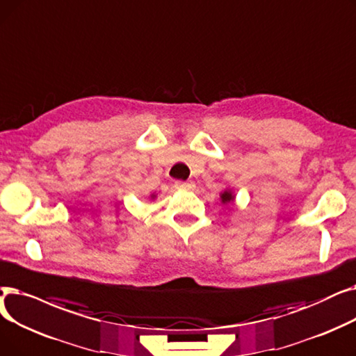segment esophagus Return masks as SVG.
I'll return each mask as SVG.
<instances>
[{
  "instance_id": "1",
  "label": "esophagus",
  "mask_w": 356,
  "mask_h": 356,
  "mask_svg": "<svg viewBox=\"0 0 356 356\" xmlns=\"http://www.w3.org/2000/svg\"><path fill=\"white\" fill-rule=\"evenodd\" d=\"M175 188L191 190V188H194V182L193 181H175Z\"/></svg>"
}]
</instances>
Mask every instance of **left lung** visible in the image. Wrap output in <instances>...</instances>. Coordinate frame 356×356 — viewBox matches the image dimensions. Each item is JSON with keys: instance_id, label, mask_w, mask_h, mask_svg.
Listing matches in <instances>:
<instances>
[{"instance_id": "left-lung-1", "label": "left lung", "mask_w": 356, "mask_h": 356, "mask_svg": "<svg viewBox=\"0 0 356 356\" xmlns=\"http://www.w3.org/2000/svg\"><path fill=\"white\" fill-rule=\"evenodd\" d=\"M234 200H236V195H234L233 190H230V188H226L225 191L220 193V201H222V204H225V206L233 204Z\"/></svg>"}]
</instances>
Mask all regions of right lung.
<instances>
[{
	"instance_id": "obj_1",
	"label": "right lung",
	"mask_w": 356,
	"mask_h": 356,
	"mask_svg": "<svg viewBox=\"0 0 356 356\" xmlns=\"http://www.w3.org/2000/svg\"><path fill=\"white\" fill-rule=\"evenodd\" d=\"M156 197H158V194H156V193H152V194L149 195V198H150V200H155Z\"/></svg>"
}]
</instances>
